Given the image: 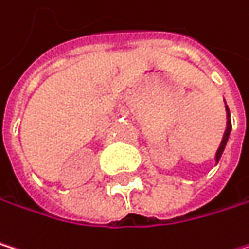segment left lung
I'll return each mask as SVG.
<instances>
[{"instance_id":"1","label":"left lung","mask_w":249,"mask_h":249,"mask_svg":"<svg viewBox=\"0 0 249 249\" xmlns=\"http://www.w3.org/2000/svg\"><path fill=\"white\" fill-rule=\"evenodd\" d=\"M226 110L229 112L227 106H226ZM229 116H230V115H229ZM230 131H232V122H230V119L227 118V128H226V131H224V136H223L221 144H220V147H218V150H217V153H215V161H217V162H218V159L221 158V153H223V150H224V147H226V143H227V140H229Z\"/></svg>"}]
</instances>
